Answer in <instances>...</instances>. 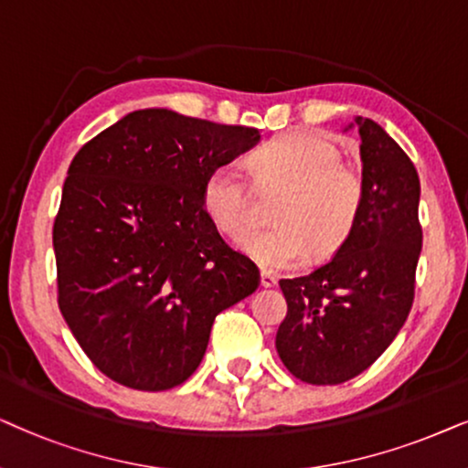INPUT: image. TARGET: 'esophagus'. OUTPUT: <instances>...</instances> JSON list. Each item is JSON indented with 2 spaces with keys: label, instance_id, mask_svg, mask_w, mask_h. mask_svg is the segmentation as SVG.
Wrapping results in <instances>:
<instances>
[{
  "label": "esophagus",
  "instance_id": "obj_1",
  "mask_svg": "<svg viewBox=\"0 0 468 468\" xmlns=\"http://www.w3.org/2000/svg\"><path fill=\"white\" fill-rule=\"evenodd\" d=\"M273 284H276V276H271L270 271H261V286L263 289H271Z\"/></svg>",
  "mask_w": 468,
  "mask_h": 468
}]
</instances>
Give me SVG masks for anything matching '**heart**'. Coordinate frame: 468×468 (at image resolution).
<instances>
[{"instance_id": "heart-1", "label": "heart", "mask_w": 468, "mask_h": 468, "mask_svg": "<svg viewBox=\"0 0 468 468\" xmlns=\"http://www.w3.org/2000/svg\"><path fill=\"white\" fill-rule=\"evenodd\" d=\"M259 188H286L273 205L270 229L241 239L239 248L267 271L299 267L313 252L325 259L345 244L357 222L366 182L345 162L338 143L316 133H292L252 155ZM203 209L224 238L239 239L254 222V195L235 162L207 173Z\"/></svg>"}]
</instances>
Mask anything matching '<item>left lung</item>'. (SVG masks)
Listing matches in <instances>:
<instances>
[{
	"label": "left lung",
	"mask_w": 468,
	"mask_h": 468,
	"mask_svg": "<svg viewBox=\"0 0 468 468\" xmlns=\"http://www.w3.org/2000/svg\"><path fill=\"white\" fill-rule=\"evenodd\" d=\"M361 136L366 197L332 261L280 280L286 316L276 348L286 370L310 385H340L368 370L413 306L421 252L420 177L402 147L366 117Z\"/></svg>",
	"instance_id": "8db88e82"
}]
</instances>
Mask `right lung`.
Masks as SVG:
<instances>
[{"label":"right lung","instance_id":"obj_1","mask_svg":"<svg viewBox=\"0 0 468 468\" xmlns=\"http://www.w3.org/2000/svg\"><path fill=\"white\" fill-rule=\"evenodd\" d=\"M259 139L257 128L143 109L74 155L53 224L58 303L115 383L182 385L216 316L259 289V267L220 238L201 203L207 173Z\"/></svg>","mask_w":468,"mask_h":468}]
</instances>
